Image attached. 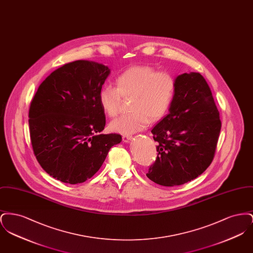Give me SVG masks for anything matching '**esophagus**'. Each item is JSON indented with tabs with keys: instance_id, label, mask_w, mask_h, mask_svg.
<instances>
[{
	"instance_id": "esophagus-1",
	"label": "esophagus",
	"mask_w": 253,
	"mask_h": 253,
	"mask_svg": "<svg viewBox=\"0 0 253 253\" xmlns=\"http://www.w3.org/2000/svg\"><path fill=\"white\" fill-rule=\"evenodd\" d=\"M131 139H132V136H131V135H123V136H122V140H123L124 142H126V143L129 142Z\"/></svg>"
}]
</instances>
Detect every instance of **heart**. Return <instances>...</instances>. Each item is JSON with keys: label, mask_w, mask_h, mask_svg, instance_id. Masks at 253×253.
Masks as SVG:
<instances>
[{"label": "heart", "mask_w": 253, "mask_h": 253, "mask_svg": "<svg viewBox=\"0 0 253 253\" xmlns=\"http://www.w3.org/2000/svg\"><path fill=\"white\" fill-rule=\"evenodd\" d=\"M116 88L103 86L98 93L102 111L115 118L120 113L121 96H133L132 113L122 115L112 121L114 132L132 134L139 132L150 121H160L170 107L176 90L174 78L168 72L157 71L150 65H133L116 78Z\"/></svg>", "instance_id": "1"}]
</instances>
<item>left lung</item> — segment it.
I'll list each match as a JSON object with an SVG mask.
<instances>
[{
	"label": "left lung",
	"instance_id": "1",
	"mask_svg": "<svg viewBox=\"0 0 253 253\" xmlns=\"http://www.w3.org/2000/svg\"><path fill=\"white\" fill-rule=\"evenodd\" d=\"M169 114L153 128L157 157L146 175L158 185L173 187L195 179L212 162L221 130L211 88L199 73L175 79Z\"/></svg>",
	"mask_w": 253,
	"mask_h": 253
}]
</instances>
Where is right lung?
Listing matches in <instances>:
<instances>
[{
	"mask_svg": "<svg viewBox=\"0 0 253 253\" xmlns=\"http://www.w3.org/2000/svg\"><path fill=\"white\" fill-rule=\"evenodd\" d=\"M108 66L76 60L51 73L29 108L30 139L38 162L50 176L68 184L91 178L101 167L118 133L103 134L105 114L99 90Z\"/></svg>",
	"mask_w": 253,
	"mask_h": 253,
	"instance_id": "obj_1",
	"label": "right lung"
}]
</instances>
